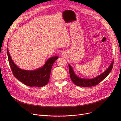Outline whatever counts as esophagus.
Instances as JSON below:
<instances>
[{
  "label": "esophagus",
  "mask_w": 121,
  "mask_h": 121,
  "mask_svg": "<svg viewBox=\"0 0 121 121\" xmlns=\"http://www.w3.org/2000/svg\"><path fill=\"white\" fill-rule=\"evenodd\" d=\"M63 56H65V54L63 53Z\"/></svg>",
  "instance_id": "obj_1"
}]
</instances>
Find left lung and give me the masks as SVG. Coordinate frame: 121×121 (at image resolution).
<instances>
[{
	"mask_svg": "<svg viewBox=\"0 0 121 121\" xmlns=\"http://www.w3.org/2000/svg\"><path fill=\"white\" fill-rule=\"evenodd\" d=\"M113 65V61H112L109 67L104 72L93 78H80L76 75L72 67L70 64H68V67L70 78L75 84L78 86H80V87H89L97 85L99 82L105 79L111 72Z\"/></svg>",
	"mask_w": 121,
	"mask_h": 121,
	"instance_id": "1",
	"label": "left lung"
}]
</instances>
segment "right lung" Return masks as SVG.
<instances>
[{"label":"right lung","mask_w":121,"mask_h":121,"mask_svg":"<svg viewBox=\"0 0 121 121\" xmlns=\"http://www.w3.org/2000/svg\"><path fill=\"white\" fill-rule=\"evenodd\" d=\"M8 60L14 77L29 87H42L49 82L53 65L58 56H53L49 58L44 65L34 70H23L17 66L13 61L7 48Z\"/></svg>","instance_id":"1"}]
</instances>
